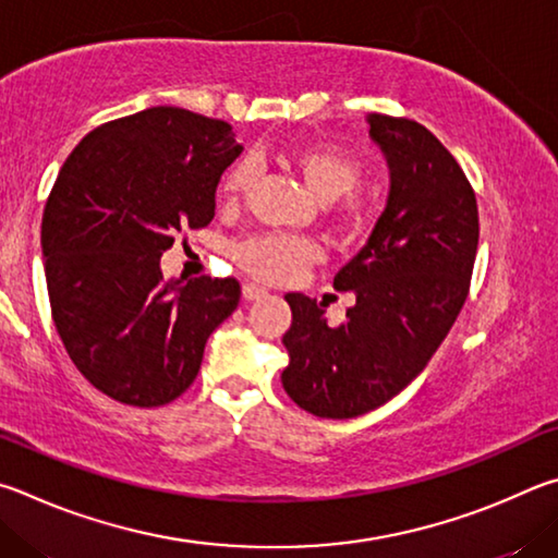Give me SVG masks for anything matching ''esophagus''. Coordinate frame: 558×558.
<instances>
[{"label": "esophagus", "mask_w": 558, "mask_h": 558, "mask_svg": "<svg viewBox=\"0 0 558 558\" xmlns=\"http://www.w3.org/2000/svg\"><path fill=\"white\" fill-rule=\"evenodd\" d=\"M269 291L264 289V287H259V284H254V281H247V284L242 287V296L247 299V301H257V299H262V296H267Z\"/></svg>", "instance_id": "34e87169"}]
</instances>
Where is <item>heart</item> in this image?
<instances>
[{
  "label": "heart",
  "instance_id": "1",
  "mask_svg": "<svg viewBox=\"0 0 558 558\" xmlns=\"http://www.w3.org/2000/svg\"><path fill=\"white\" fill-rule=\"evenodd\" d=\"M294 166L320 203H336L333 222L338 230L350 232L365 222L367 205L353 195L363 181V166L353 154L336 144H311L294 154ZM252 181L254 163L250 159L234 161L222 175L220 195L225 201H238L250 191ZM232 257L254 279L284 284L318 259V247L304 238L264 232L234 244Z\"/></svg>",
  "mask_w": 558,
  "mask_h": 558
}]
</instances>
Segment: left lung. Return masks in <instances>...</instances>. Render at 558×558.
<instances>
[{"label":"left lung","mask_w":558,"mask_h":558,"mask_svg":"<svg viewBox=\"0 0 558 558\" xmlns=\"http://www.w3.org/2000/svg\"><path fill=\"white\" fill-rule=\"evenodd\" d=\"M392 189L357 257L336 274L355 306L328 326L326 304L287 294V395L320 418H353L397 397L444 343L471 291L477 203L453 154L407 117L369 114Z\"/></svg>","instance_id":"1"}]
</instances>
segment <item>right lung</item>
I'll return each mask as SVG.
<instances>
[{
    "mask_svg": "<svg viewBox=\"0 0 558 558\" xmlns=\"http://www.w3.org/2000/svg\"><path fill=\"white\" fill-rule=\"evenodd\" d=\"M240 151L228 122L149 107L95 126L58 173L41 222L51 316L73 365L114 402L181 397L238 308L234 277L181 284L159 259L215 218V189Z\"/></svg>",
    "mask_w": 558,
    "mask_h": 558,
    "instance_id": "right-lung-1",
    "label": "right lung"
}]
</instances>
